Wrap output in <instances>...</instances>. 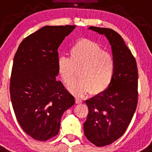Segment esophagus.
<instances>
[{"label": "esophagus", "instance_id": "34e87169", "mask_svg": "<svg viewBox=\"0 0 152 152\" xmlns=\"http://www.w3.org/2000/svg\"><path fill=\"white\" fill-rule=\"evenodd\" d=\"M75 103L77 104H80V103H82V100L79 99V98H75Z\"/></svg>", "mask_w": 152, "mask_h": 152}]
</instances>
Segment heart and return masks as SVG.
<instances>
[{
  "label": "heart",
  "instance_id": "heart-1",
  "mask_svg": "<svg viewBox=\"0 0 152 152\" xmlns=\"http://www.w3.org/2000/svg\"><path fill=\"white\" fill-rule=\"evenodd\" d=\"M70 58L60 56L57 60L58 72L63 82L69 85L75 80L76 69L80 80L69 87L76 96L91 92L100 94L110 86L115 73V61L99 44L82 39L76 42L69 50Z\"/></svg>",
  "mask_w": 152,
  "mask_h": 152
}]
</instances>
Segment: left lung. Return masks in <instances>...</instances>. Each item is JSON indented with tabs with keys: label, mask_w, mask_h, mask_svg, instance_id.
<instances>
[{
	"label": "left lung",
	"mask_w": 152,
	"mask_h": 152,
	"mask_svg": "<svg viewBox=\"0 0 152 152\" xmlns=\"http://www.w3.org/2000/svg\"><path fill=\"white\" fill-rule=\"evenodd\" d=\"M89 29L107 39L115 61L110 86L85 101L89 112L84 123V135L102 147L119 139L132 119L138 103V71L135 58L119 33L108 28L90 26Z\"/></svg>",
	"instance_id": "left-lung-1"
}]
</instances>
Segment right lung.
I'll return each mask as SVG.
<instances>
[{
  "label": "right lung",
  "instance_id": "right-lung-1",
  "mask_svg": "<svg viewBox=\"0 0 152 152\" xmlns=\"http://www.w3.org/2000/svg\"><path fill=\"white\" fill-rule=\"evenodd\" d=\"M75 27H42L23 40L13 58L12 106L21 128L36 140L56 136L63 113L75 103V97L56 80L58 49Z\"/></svg>",
  "mask_w": 152,
  "mask_h": 152
}]
</instances>
